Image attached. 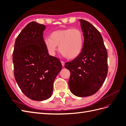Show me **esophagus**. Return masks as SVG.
Here are the masks:
<instances>
[{"label": "esophagus", "mask_w": 126, "mask_h": 126, "mask_svg": "<svg viewBox=\"0 0 126 126\" xmlns=\"http://www.w3.org/2000/svg\"><path fill=\"white\" fill-rule=\"evenodd\" d=\"M61 63H62V66H64V62H63V61H61Z\"/></svg>", "instance_id": "obj_1"}]
</instances>
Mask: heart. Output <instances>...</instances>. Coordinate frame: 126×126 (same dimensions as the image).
<instances>
[{"label": "heart", "mask_w": 126, "mask_h": 126, "mask_svg": "<svg viewBox=\"0 0 126 126\" xmlns=\"http://www.w3.org/2000/svg\"><path fill=\"white\" fill-rule=\"evenodd\" d=\"M44 43L49 53L54 55L59 46L60 52L69 59L76 58L81 54L84 44V35L78 28L59 29L50 34V38H46Z\"/></svg>", "instance_id": "b5f03b06"}]
</instances>
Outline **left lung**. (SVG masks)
I'll return each mask as SVG.
<instances>
[{
  "label": "left lung",
  "instance_id": "8db88e82",
  "mask_svg": "<svg viewBox=\"0 0 126 126\" xmlns=\"http://www.w3.org/2000/svg\"><path fill=\"white\" fill-rule=\"evenodd\" d=\"M84 35L81 53L64 67L70 72L68 84L75 96L94 94L104 83L108 73L107 51L100 32L88 21L79 20Z\"/></svg>",
  "mask_w": 126,
  "mask_h": 126
}]
</instances>
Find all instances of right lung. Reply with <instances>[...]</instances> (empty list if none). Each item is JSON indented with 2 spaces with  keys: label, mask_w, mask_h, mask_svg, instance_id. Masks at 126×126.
Here are the masks:
<instances>
[{
  "label": "right lung",
  "mask_w": 126,
  "mask_h": 126,
  "mask_svg": "<svg viewBox=\"0 0 126 126\" xmlns=\"http://www.w3.org/2000/svg\"><path fill=\"white\" fill-rule=\"evenodd\" d=\"M44 25L30 22L15 41L13 54L14 76L26 96L43 101L51 97L53 83L62 65L58 58L49 55L43 38Z\"/></svg>",
  "instance_id": "add662e5"
}]
</instances>
